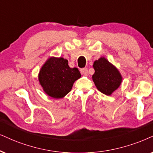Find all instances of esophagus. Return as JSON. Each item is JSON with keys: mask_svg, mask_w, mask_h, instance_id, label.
I'll list each match as a JSON object with an SVG mask.
<instances>
[{"mask_svg": "<svg viewBox=\"0 0 153 153\" xmlns=\"http://www.w3.org/2000/svg\"><path fill=\"white\" fill-rule=\"evenodd\" d=\"M80 73L84 75H88V70L86 68H83L80 69Z\"/></svg>", "mask_w": 153, "mask_h": 153, "instance_id": "esophagus-1", "label": "esophagus"}]
</instances>
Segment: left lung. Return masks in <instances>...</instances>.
<instances>
[{
    "mask_svg": "<svg viewBox=\"0 0 153 153\" xmlns=\"http://www.w3.org/2000/svg\"><path fill=\"white\" fill-rule=\"evenodd\" d=\"M95 71L92 80L97 88L106 95H111L121 83V75L116 68L105 58H100L94 62Z\"/></svg>",
    "mask_w": 153,
    "mask_h": 153,
    "instance_id": "8db88e82",
    "label": "left lung"
}]
</instances>
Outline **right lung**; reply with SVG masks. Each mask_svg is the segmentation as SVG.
Returning <instances> with one entry per match:
<instances>
[{
  "label": "right lung",
  "mask_w": 153,
  "mask_h": 153,
  "mask_svg": "<svg viewBox=\"0 0 153 153\" xmlns=\"http://www.w3.org/2000/svg\"><path fill=\"white\" fill-rule=\"evenodd\" d=\"M63 58L51 57L46 61L39 74V80L44 92L55 99L66 95L81 74L77 68H71Z\"/></svg>",
  "instance_id": "add662e5"
}]
</instances>
